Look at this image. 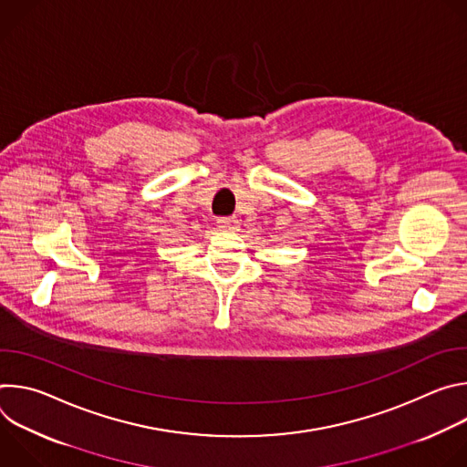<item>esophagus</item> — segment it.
Wrapping results in <instances>:
<instances>
[{
	"label": "esophagus",
	"mask_w": 467,
	"mask_h": 467,
	"mask_svg": "<svg viewBox=\"0 0 467 467\" xmlns=\"http://www.w3.org/2000/svg\"><path fill=\"white\" fill-rule=\"evenodd\" d=\"M218 229L220 231H236L238 229V220L236 218H220L218 220Z\"/></svg>",
	"instance_id": "esophagus-1"
}]
</instances>
